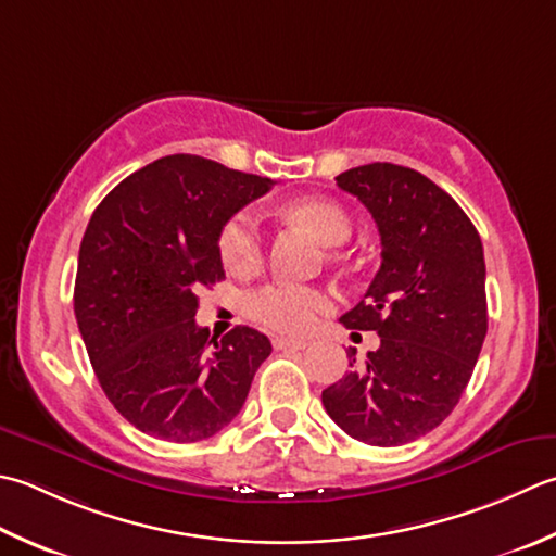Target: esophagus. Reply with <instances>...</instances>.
Masks as SVG:
<instances>
[{
	"instance_id": "34e87169",
	"label": "esophagus",
	"mask_w": 556,
	"mask_h": 556,
	"mask_svg": "<svg viewBox=\"0 0 556 556\" xmlns=\"http://www.w3.org/2000/svg\"><path fill=\"white\" fill-rule=\"evenodd\" d=\"M271 344H275V350H306L308 346L306 340H291V337H275Z\"/></svg>"
}]
</instances>
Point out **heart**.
Segmentation results:
<instances>
[{"instance_id":"1","label":"heart","mask_w":556,"mask_h":556,"mask_svg":"<svg viewBox=\"0 0 556 556\" xmlns=\"http://www.w3.org/2000/svg\"><path fill=\"white\" fill-rule=\"evenodd\" d=\"M285 214L289 219L311 228L313 236L325 245H342L352 236V219L332 200L306 198L291 202ZM219 257L233 275H250L263 265L265 233L257 216L241 210L228 216L219 231ZM332 299L318 287L293 285V281H271V285L250 291L245 296V313L267 330L285 334H303L315 328L323 313H328Z\"/></svg>"}]
</instances>
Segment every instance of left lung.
Returning <instances> with one entry per match:
<instances>
[{
    "instance_id": "obj_1",
    "label": "left lung",
    "mask_w": 556,
    "mask_h": 556,
    "mask_svg": "<svg viewBox=\"0 0 556 556\" xmlns=\"http://www.w3.org/2000/svg\"><path fill=\"white\" fill-rule=\"evenodd\" d=\"M371 212L380 269L344 328L376 330L380 346L323 390L342 431L368 445H402L437 429L470 383L486 337L484 250L448 192L395 163H368L334 178Z\"/></svg>"
}]
</instances>
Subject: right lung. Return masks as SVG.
Segmentation results:
<instances>
[{"instance_id": "right-lung-1", "label": "right lung", "mask_w": 556, "mask_h": 556, "mask_svg": "<svg viewBox=\"0 0 556 556\" xmlns=\"http://www.w3.org/2000/svg\"><path fill=\"white\" fill-rule=\"evenodd\" d=\"M271 185L173 154L96 206L79 248L74 315L103 393L141 433L192 443L241 412L271 344L245 325L216 340L194 313L198 289L224 279V222Z\"/></svg>"}]
</instances>
